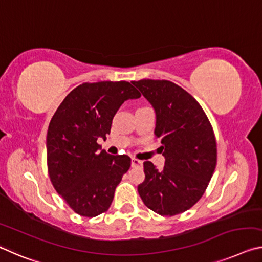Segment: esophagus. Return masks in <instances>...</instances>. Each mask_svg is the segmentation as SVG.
<instances>
[{
  "label": "esophagus",
  "mask_w": 262,
  "mask_h": 262,
  "mask_svg": "<svg viewBox=\"0 0 262 262\" xmlns=\"http://www.w3.org/2000/svg\"><path fill=\"white\" fill-rule=\"evenodd\" d=\"M142 165V161H140L138 159H135V157H133L132 159V167H141Z\"/></svg>",
  "instance_id": "obj_1"
}]
</instances>
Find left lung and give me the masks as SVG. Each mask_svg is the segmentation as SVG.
I'll return each mask as SVG.
<instances>
[{"label":"left lung","instance_id":"8db88e82","mask_svg":"<svg viewBox=\"0 0 262 262\" xmlns=\"http://www.w3.org/2000/svg\"><path fill=\"white\" fill-rule=\"evenodd\" d=\"M156 112L164 168L143 163L146 178L138 186L148 209L161 215L185 212L204 194L217 164V142L209 118L192 95L169 80L132 81Z\"/></svg>","mask_w":262,"mask_h":262}]
</instances>
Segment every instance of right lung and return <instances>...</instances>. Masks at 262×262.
Wrapping results in <instances>:
<instances>
[{"mask_svg":"<svg viewBox=\"0 0 262 262\" xmlns=\"http://www.w3.org/2000/svg\"><path fill=\"white\" fill-rule=\"evenodd\" d=\"M140 97L128 81L84 82L53 114L47 136L48 172L53 188L79 215L93 218L110 209L130 157L99 151L97 141L111 133L120 106Z\"/></svg>","mask_w":262,"mask_h":262,"instance_id":"1","label":"right lung"}]
</instances>
